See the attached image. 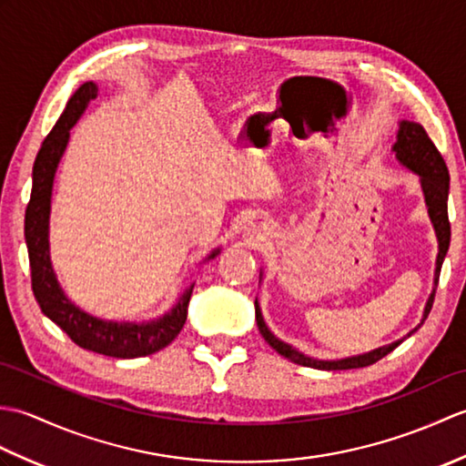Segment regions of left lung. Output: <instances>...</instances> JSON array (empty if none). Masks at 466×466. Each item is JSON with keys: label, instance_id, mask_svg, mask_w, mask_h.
I'll use <instances>...</instances> for the list:
<instances>
[{"label": "left lung", "instance_id": "left-lung-1", "mask_svg": "<svg viewBox=\"0 0 466 466\" xmlns=\"http://www.w3.org/2000/svg\"><path fill=\"white\" fill-rule=\"evenodd\" d=\"M392 152L397 156L399 164L404 167H409L410 172L419 176L420 187L424 194V202H427V210L429 218L434 228V234H437L439 240V254H437V268H434V289L429 296L427 304H424V312H422V320L420 324L427 320V316L432 309V300H434V292H437V284H439V274H441V266L444 262V256L449 252V244H451V224H449V167L444 164L441 152L437 150V146L432 144L429 134L424 132V127L420 124H414L409 120H402L399 124V134H397V142L392 146ZM262 276V272H260ZM256 309V324H258V330L264 336V340L268 342L272 349L282 354L284 359H289L296 364L302 366H310V369H319V370H349V369H362V366H370L376 360H380L382 356L392 352L397 346L410 336L412 332H417L420 329V324L417 329H412L404 339L394 340L386 346H379L370 352L364 354H356V356H346V359H336V360H320V359H312V356L304 354L300 350H296L292 344L284 342L270 332L268 326L264 322V316L260 310L258 300L254 302Z\"/></svg>", "mask_w": 466, "mask_h": 466}]
</instances>
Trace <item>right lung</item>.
<instances>
[{
	"label": "right lung",
	"mask_w": 466,
	"mask_h": 466,
	"mask_svg": "<svg viewBox=\"0 0 466 466\" xmlns=\"http://www.w3.org/2000/svg\"><path fill=\"white\" fill-rule=\"evenodd\" d=\"M97 97V86L94 82L82 84L66 104L54 130L47 134L32 174V196L25 210V244L32 266V289L39 309L49 320L56 322L69 339L86 350H92L114 359H137L147 356L170 344L187 316V302L194 290V282L177 296L170 310L157 319L144 322H117L104 320L84 312L67 299L57 282L56 270L49 258V212H52V190L57 166L69 142V130L80 120L87 104ZM220 254V248L212 250L204 260H212Z\"/></svg>",
	"instance_id": "obj_1"
}]
</instances>
